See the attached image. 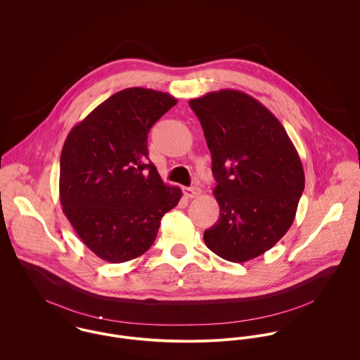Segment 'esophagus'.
I'll list each match as a JSON object with an SVG mask.
<instances>
[{"label": "esophagus", "instance_id": "34e87169", "mask_svg": "<svg viewBox=\"0 0 360 360\" xmlns=\"http://www.w3.org/2000/svg\"><path fill=\"white\" fill-rule=\"evenodd\" d=\"M183 194L187 198H197L201 195V190L198 187H184L183 188Z\"/></svg>", "mask_w": 360, "mask_h": 360}]
</instances>
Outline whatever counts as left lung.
Returning <instances> with one entry per match:
<instances>
[{"label":"left lung","instance_id":"8db88e82","mask_svg":"<svg viewBox=\"0 0 360 360\" xmlns=\"http://www.w3.org/2000/svg\"><path fill=\"white\" fill-rule=\"evenodd\" d=\"M188 105L204 129L220 207L204 241L217 257L244 263L291 227L305 188L301 158L280 120L243 91H212Z\"/></svg>","mask_w":360,"mask_h":360}]
</instances>
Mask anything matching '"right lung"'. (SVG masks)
<instances>
[{
    "instance_id": "1",
    "label": "right lung",
    "mask_w": 360,
    "mask_h": 360,
    "mask_svg": "<svg viewBox=\"0 0 360 360\" xmlns=\"http://www.w3.org/2000/svg\"><path fill=\"white\" fill-rule=\"evenodd\" d=\"M176 103L167 93L124 89L91 110L65 140L62 210L103 260L123 263L147 252L160 219L183 195L163 183L147 147L151 127Z\"/></svg>"
}]
</instances>
